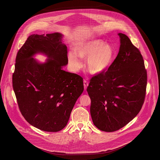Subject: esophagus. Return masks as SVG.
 Wrapping results in <instances>:
<instances>
[{"label": "esophagus", "mask_w": 160, "mask_h": 160, "mask_svg": "<svg viewBox=\"0 0 160 160\" xmlns=\"http://www.w3.org/2000/svg\"><path fill=\"white\" fill-rule=\"evenodd\" d=\"M88 86V82H87L86 80H84V90H87V87Z\"/></svg>", "instance_id": "34e87169"}]
</instances>
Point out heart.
Returning <instances> with one entry per match:
<instances>
[{
  "label": "heart",
  "mask_w": 160,
  "mask_h": 160,
  "mask_svg": "<svg viewBox=\"0 0 160 160\" xmlns=\"http://www.w3.org/2000/svg\"><path fill=\"white\" fill-rule=\"evenodd\" d=\"M114 56L110 45L101 39H91L79 43L74 51L69 52L68 61L71 70L78 72L82 67V59L87 60V70L91 74L99 75L109 68Z\"/></svg>",
  "instance_id": "heart-1"
}]
</instances>
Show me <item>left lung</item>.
Wrapping results in <instances>:
<instances>
[{
	"mask_svg": "<svg viewBox=\"0 0 160 160\" xmlns=\"http://www.w3.org/2000/svg\"><path fill=\"white\" fill-rule=\"evenodd\" d=\"M120 46L107 71L90 80L87 92L94 124L105 132L122 128L136 117L144 103L147 72L140 51L119 33Z\"/></svg>",
	"mask_w": 160,
	"mask_h": 160,
	"instance_id": "8db88e82",
	"label": "left lung"
}]
</instances>
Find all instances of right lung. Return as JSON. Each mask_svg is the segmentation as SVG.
<instances>
[{
	"mask_svg": "<svg viewBox=\"0 0 160 160\" xmlns=\"http://www.w3.org/2000/svg\"><path fill=\"white\" fill-rule=\"evenodd\" d=\"M62 34L30 35L16 57L12 87L20 111L32 126L58 132L65 127L74 104L84 90L82 78L66 72L67 47ZM48 58L39 63L34 56Z\"/></svg>",
	"mask_w": 160,
	"mask_h": 160,
	"instance_id": "obj_1",
	"label": "right lung"
}]
</instances>
